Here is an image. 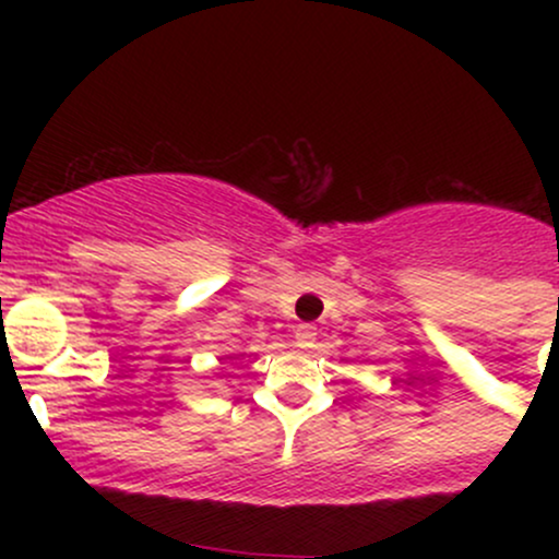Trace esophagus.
Instances as JSON below:
<instances>
[{"label":"esophagus","mask_w":559,"mask_h":559,"mask_svg":"<svg viewBox=\"0 0 559 559\" xmlns=\"http://www.w3.org/2000/svg\"><path fill=\"white\" fill-rule=\"evenodd\" d=\"M294 338H297V346H301V349H307V346L316 344L318 329L312 323H299L297 331H294Z\"/></svg>","instance_id":"1"}]
</instances>
